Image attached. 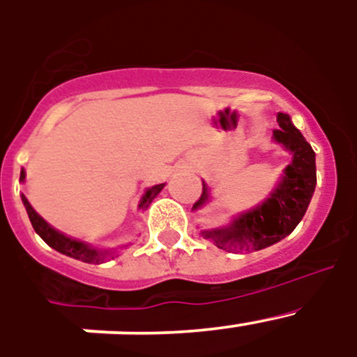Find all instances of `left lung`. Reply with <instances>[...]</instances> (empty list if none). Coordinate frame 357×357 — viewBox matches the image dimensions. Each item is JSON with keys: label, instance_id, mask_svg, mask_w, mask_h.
<instances>
[{"label": "left lung", "instance_id": "8db88e82", "mask_svg": "<svg viewBox=\"0 0 357 357\" xmlns=\"http://www.w3.org/2000/svg\"><path fill=\"white\" fill-rule=\"evenodd\" d=\"M279 128L273 130V139L284 144L293 153V160L286 168L282 182L263 206L243 213L227 229L204 230L202 234L213 239L218 248L230 252H254L266 248L273 243L291 234L307 211L309 202L317 185V166L314 151L304 135L293 127L288 114H277ZM207 185L204 184L202 195L195 202L198 209L207 202Z\"/></svg>", "mask_w": 357, "mask_h": 357}]
</instances>
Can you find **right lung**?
<instances>
[{
	"instance_id": "1",
	"label": "right lung",
	"mask_w": 357,
	"mask_h": 357,
	"mask_svg": "<svg viewBox=\"0 0 357 357\" xmlns=\"http://www.w3.org/2000/svg\"><path fill=\"white\" fill-rule=\"evenodd\" d=\"M21 181H24V172H21ZM164 188V184H159V185H153V188H150L146 191V195L143 197V200H141L139 207H148L151 204V200L157 197V195L160 193V189ZM23 198V204L24 207H26V213H28V218H30L31 222V227H33V230H36L37 234L40 236V238L44 239V241L48 243L50 247L55 248L56 252H61V254H66L69 255V257H73V259H78V261H84V263H102V261H105V257L109 255V250H94V248L87 247V245H84V243L77 241V239H71L68 238V236L61 234L59 230H55L53 227H50L48 223L44 222L43 218L39 216V214L33 211V207L28 204V200L24 197Z\"/></svg>"
}]
</instances>
